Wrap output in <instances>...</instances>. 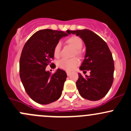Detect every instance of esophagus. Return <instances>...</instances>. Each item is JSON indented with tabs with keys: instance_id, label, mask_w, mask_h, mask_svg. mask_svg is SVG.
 Listing matches in <instances>:
<instances>
[{
	"instance_id": "34e87169",
	"label": "esophagus",
	"mask_w": 131,
	"mask_h": 131,
	"mask_svg": "<svg viewBox=\"0 0 131 131\" xmlns=\"http://www.w3.org/2000/svg\"><path fill=\"white\" fill-rule=\"evenodd\" d=\"M66 73H67V75L69 76V75H70V74H71V72H69V71H66Z\"/></svg>"
}]
</instances>
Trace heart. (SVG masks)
<instances>
[{
	"label": "heart",
	"mask_w": 131,
	"mask_h": 131,
	"mask_svg": "<svg viewBox=\"0 0 131 131\" xmlns=\"http://www.w3.org/2000/svg\"><path fill=\"white\" fill-rule=\"evenodd\" d=\"M67 43L71 45L75 48V52L74 54L77 56L80 57L81 56L82 52L81 48L83 47V41L79 36H74L69 38L67 40ZM60 50H61V43H58L54 48V56L56 57L60 56ZM79 65V60L76 58L72 59H62L59 60L57 62V66L59 68L64 69L67 71H71L74 70L75 67Z\"/></svg>",
	"instance_id": "obj_1"
}]
</instances>
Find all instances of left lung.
Segmentation results:
<instances>
[{
	"label": "left lung",
	"mask_w": 131,
	"mask_h": 131,
	"mask_svg": "<svg viewBox=\"0 0 131 131\" xmlns=\"http://www.w3.org/2000/svg\"><path fill=\"white\" fill-rule=\"evenodd\" d=\"M75 34L86 45L84 59L80 70L90 71V75L83 77L78 74L76 86L83 98L91 101L102 99L112 85L114 81V62L112 55L105 41L89 29L69 31Z\"/></svg>",
	"instance_id": "left-lung-1"
}]
</instances>
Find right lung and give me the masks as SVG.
Listing matches in <instances>:
<instances>
[{
  "mask_svg": "<svg viewBox=\"0 0 131 131\" xmlns=\"http://www.w3.org/2000/svg\"><path fill=\"white\" fill-rule=\"evenodd\" d=\"M69 31L46 29L38 31L26 41L19 61V75L26 92L33 101L42 105L57 100L62 95L67 74L58 69L52 74L46 71L54 57V48ZM53 64V63H52Z\"/></svg>",
  "mask_w": 131,
  "mask_h": 131,
  "instance_id": "1",
  "label": "right lung"
}]
</instances>
